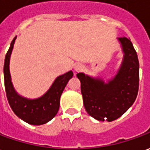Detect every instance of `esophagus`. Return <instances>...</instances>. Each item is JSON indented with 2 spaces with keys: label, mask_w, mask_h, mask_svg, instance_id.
I'll return each instance as SVG.
<instances>
[{
  "label": "esophagus",
  "mask_w": 150,
  "mask_h": 150,
  "mask_svg": "<svg viewBox=\"0 0 150 150\" xmlns=\"http://www.w3.org/2000/svg\"><path fill=\"white\" fill-rule=\"evenodd\" d=\"M83 67L82 64H76L75 66V71H81L83 70Z\"/></svg>",
  "instance_id": "esophagus-1"
}]
</instances>
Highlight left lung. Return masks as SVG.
I'll return each mask as SVG.
<instances>
[{
  "instance_id": "1",
  "label": "left lung",
  "mask_w": 150,
  "mask_h": 150,
  "mask_svg": "<svg viewBox=\"0 0 150 150\" xmlns=\"http://www.w3.org/2000/svg\"><path fill=\"white\" fill-rule=\"evenodd\" d=\"M124 52L123 62L118 74L105 83L83 73L77 77L86 111L99 121L111 122L119 119L136 100L139 89V61L133 45L127 37L119 38Z\"/></svg>"
}]
</instances>
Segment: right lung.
<instances>
[{"mask_svg": "<svg viewBox=\"0 0 150 150\" xmlns=\"http://www.w3.org/2000/svg\"><path fill=\"white\" fill-rule=\"evenodd\" d=\"M15 40L16 36L6 53L4 64V81L7 100L13 113L22 120L31 125H42L57 115L60 105L61 95L69 79L73 76V72L69 71L58 76L49 91L38 99L28 100L20 97L13 89L9 69L10 54Z\"/></svg>", "mask_w": 150, "mask_h": 150, "instance_id": "1", "label": "right lung"}]
</instances>
